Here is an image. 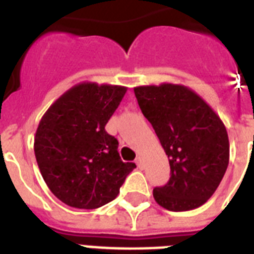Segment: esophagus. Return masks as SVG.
Segmentation results:
<instances>
[{
	"mask_svg": "<svg viewBox=\"0 0 254 254\" xmlns=\"http://www.w3.org/2000/svg\"><path fill=\"white\" fill-rule=\"evenodd\" d=\"M135 163H137V166H138V167H142L143 159H142V157H141V155H138V157L135 158Z\"/></svg>",
	"mask_w": 254,
	"mask_h": 254,
	"instance_id": "esophagus-1",
	"label": "esophagus"
}]
</instances>
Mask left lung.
I'll use <instances>...</instances> for the list:
<instances>
[{"instance_id":"left-lung-1","label":"left lung","mask_w":254,"mask_h":254,"mask_svg":"<svg viewBox=\"0 0 254 254\" xmlns=\"http://www.w3.org/2000/svg\"><path fill=\"white\" fill-rule=\"evenodd\" d=\"M143 116L158 135L170 163V179L153 190L161 207L181 212L204 204L229 162V141L220 117L185 85L134 88Z\"/></svg>"}]
</instances>
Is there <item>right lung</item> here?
I'll return each mask as SVG.
<instances>
[{"instance_id": "obj_1", "label": "right lung", "mask_w": 254, "mask_h": 254, "mask_svg": "<svg viewBox=\"0 0 254 254\" xmlns=\"http://www.w3.org/2000/svg\"><path fill=\"white\" fill-rule=\"evenodd\" d=\"M127 88L80 83L63 93L38 125L34 153L51 192L69 207L93 209L119 195L135 167L123 162L105 125Z\"/></svg>"}]
</instances>
